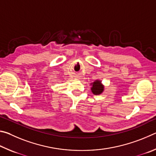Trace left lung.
Returning <instances> with one entry per match:
<instances>
[{"label": "left lung", "mask_w": 156, "mask_h": 156, "mask_svg": "<svg viewBox=\"0 0 156 156\" xmlns=\"http://www.w3.org/2000/svg\"><path fill=\"white\" fill-rule=\"evenodd\" d=\"M91 87V92L94 95H100L102 93H103L105 90V86L104 84L102 83V81L100 80H95L94 83L90 84Z\"/></svg>", "instance_id": "obj_1"}]
</instances>
